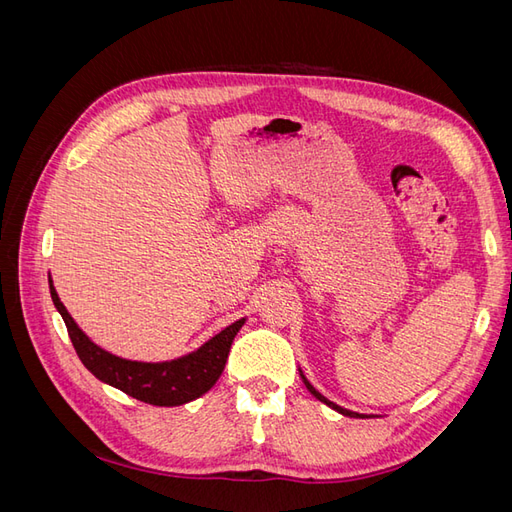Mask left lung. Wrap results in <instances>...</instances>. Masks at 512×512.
<instances>
[{
	"instance_id": "1",
	"label": "left lung",
	"mask_w": 512,
	"mask_h": 512,
	"mask_svg": "<svg viewBox=\"0 0 512 512\" xmlns=\"http://www.w3.org/2000/svg\"><path fill=\"white\" fill-rule=\"evenodd\" d=\"M301 378H303V382H305V386H307V389H309V393H312L316 399H320L322 401V404H327L329 408H333V410H337L339 414H344V416H354V418H361L363 414H359V412H352V410H346V408H342V406H337V404H333V401H329L327 397H324V395H320L316 389H314V386L312 384H309L307 382V378L301 374Z\"/></svg>"
}]
</instances>
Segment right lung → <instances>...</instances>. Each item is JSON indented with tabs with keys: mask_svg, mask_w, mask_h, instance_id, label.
Masks as SVG:
<instances>
[{
	"mask_svg": "<svg viewBox=\"0 0 512 512\" xmlns=\"http://www.w3.org/2000/svg\"><path fill=\"white\" fill-rule=\"evenodd\" d=\"M51 284V299L57 312L64 318L72 346L79 354L83 365L98 380L115 386L126 395L141 399L151 406H181L188 401L205 395L211 386L222 376L232 339L243 327L245 318L232 322L222 333L211 337L207 344L200 346L196 352H190L175 361L164 363H143L128 361L102 350L79 329V324L72 320L66 305L59 301L57 290Z\"/></svg>",
	"mask_w": 512,
	"mask_h": 512,
	"instance_id": "add662e5",
	"label": "right lung"
}]
</instances>
